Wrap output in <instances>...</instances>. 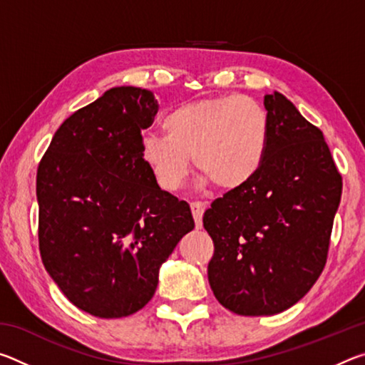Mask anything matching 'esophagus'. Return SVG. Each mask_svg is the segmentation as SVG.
<instances>
[{"label":"esophagus","instance_id":"obj_1","mask_svg":"<svg viewBox=\"0 0 365 365\" xmlns=\"http://www.w3.org/2000/svg\"><path fill=\"white\" fill-rule=\"evenodd\" d=\"M190 207H191V214H193L196 228H201V225H202V214H205V211H206V206L202 205V202L195 201V202H191Z\"/></svg>","mask_w":365,"mask_h":365}]
</instances>
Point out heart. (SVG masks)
<instances>
[{"instance_id": "b5f03b06", "label": "heart", "mask_w": 365, "mask_h": 365, "mask_svg": "<svg viewBox=\"0 0 365 365\" xmlns=\"http://www.w3.org/2000/svg\"><path fill=\"white\" fill-rule=\"evenodd\" d=\"M165 137L146 135L141 159L164 191H177L195 169L215 188L245 187L261 169L269 148L270 120L248 96H217L185 103L164 117Z\"/></svg>"}]
</instances>
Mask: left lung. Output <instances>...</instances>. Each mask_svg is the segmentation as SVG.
Returning a JSON list of instances; mask_svg holds the SVG:
<instances>
[{
    "label": "left lung",
    "mask_w": 365,
    "mask_h": 365,
    "mask_svg": "<svg viewBox=\"0 0 365 365\" xmlns=\"http://www.w3.org/2000/svg\"><path fill=\"white\" fill-rule=\"evenodd\" d=\"M264 106L270 135L261 169L202 217L214 242L209 285L238 316H274L312 288L343 188L324 133L279 91L265 95Z\"/></svg>",
    "instance_id": "1"
}]
</instances>
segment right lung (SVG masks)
<instances>
[{
  "label": "right lung",
  "instance_id": "right-lung-1",
  "mask_svg": "<svg viewBox=\"0 0 365 365\" xmlns=\"http://www.w3.org/2000/svg\"><path fill=\"white\" fill-rule=\"evenodd\" d=\"M158 108L148 90H108L67 117L36 170L41 261L95 317L145 307L160 264L195 228L190 206L160 190L141 159V130Z\"/></svg>",
  "mask_w": 365,
  "mask_h": 365
}]
</instances>
